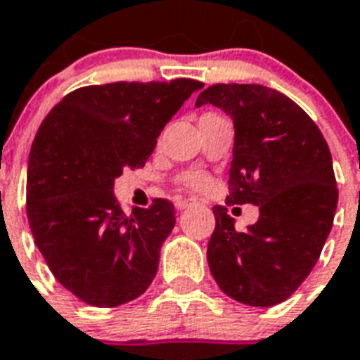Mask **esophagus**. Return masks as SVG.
<instances>
[{
	"label": "esophagus",
	"instance_id": "esophagus-1",
	"mask_svg": "<svg viewBox=\"0 0 360 360\" xmlns=\"http://www.w3.org/2000/svg\"><path fill=\"white\" fill-rule=\"evenodd\" d=\"M191 204H193V198H176L174 206H176V210H180V212H182V210L189 208Z\"/></svg>",
	"mask_w": 360,
	"mask_h": 360
}]
</instances>
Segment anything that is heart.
Instances as JSON below:
<instances>
[{
    "mask_svg": "<svg viewBox=\"0 0 360 360\" xmlns=\"http://www.w3.org/2000/svg\"><path fill=\"white\" fill-rule=\"evenodd\" d=\"M184 182L188 184V186H191V188H200V186H204V182H206V178H204L202 174L193 172V174H186V176H184Z\"/></svg>",
    "mask_w": 360,
    "mask_h": 360,
    "instance_id": "b5f03b06",
    "label": "heart"
}]
</instances>
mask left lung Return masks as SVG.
Masks as SVG:
<instances>
[{
    "instance_id": "1",
    "label": "left lung",
    "mask_w": 360,
    "mask_h": 360,
    "mask_svg": "<svg viewBox=\"0 0 360 360\" xmlns=\"http://www.w3.org/2000/svg\"><path fill=\"white\" fill-rule=\"evenodd\" d=\"M234 122L226 204H255L258 221L238 232L225 206H214L208 266L229 297L249 307L288 299L320 258L335 219L333 158L309 115L264 85L219 83L198 94Z\"/></svg>"
}]
</instances>
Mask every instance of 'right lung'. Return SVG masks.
I'll use <instances>...</instances> for the list:
<instances>
[{
    "instance_id": "1",
    "label": "right lung",
    "mask_w": 360,
    "mask_h": 360,
    "mask_svg": "<svg viewBox=\"0 0 360 360\" xmlns=\"http://www.w3.org/2000/svg\"><path fill=\"white\" fill-rule=\"evenodd\" d=\"M204 87L195 79L105 83L66 94L40 124L27 163V219L53 277L93 307H119L150 286L176 223L156 198L126 215L115 197L167 122Z\"/></svg>"
}]
</instances>
